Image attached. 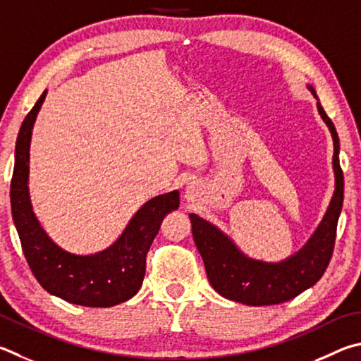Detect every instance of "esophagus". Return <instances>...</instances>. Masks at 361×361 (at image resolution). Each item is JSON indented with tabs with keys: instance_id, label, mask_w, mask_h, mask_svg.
Returning <instances> with one entry per match:
<instances>
[{
	"instance_id": "1",
	"label": "esophagus",
	"mask_w": 361,
	"mask_h": 361,
	"mask_svg": "<svg viewBox=\"0 0 361 361\" xmlns=\"http://www.w3.org/2000/svg\"><path fill=\"white\" fill-rule=\"evenodd\" d=\"M192 191V189H191V186H189V189H188V192H191Z\"/></svg>"
}]
</instances>
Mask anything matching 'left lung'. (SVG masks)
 <instances>
[{"mask_svg": "<svg viewBox=\"0 0 361 361\" xmlns=\"http://www.w3.org/2000/svg\"><path fill=\"white\" fill-rule=\"evenodd\" d=\"M310 90L316 96L314 88L310 87ZM317 109L333 135L336 191L322 224L300 252L281 264L251 260L214 226L200 219L197 214H189L192 222V237L205 264L209 284L224 298L247 306L284 303L316 284L330 264L336 241L339 213L343 208L344 175L339 166V139L335 124L325 114L320 102H317Z\"/></svg>", "mask_w": 361, "mask_h": 361, "instance_id": "left-lung-1", "label": "left lung"}]
</instances>
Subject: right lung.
I'll use <instances>...</instances> for the list:
<instances>
[{
  "mask_svg": "<svg viewBox=\"0 0 361 361\" xmlns=\"http://www.w3.org/2000/svg\"><path fill=\"white\" fill-rule=\"evenodd\" d=\"M45 94L47 90L22 123L11 180L12 218L25 259L37 283L49 293L80 306H115L139 292L145 276L148 249L164 216L178 208L180 194L173 191L148 200L129 221L121 237L99 254L74 255L58 247L35 218L26 185L31 130Z\"/></svg>",
  "mask_w": 361,
  "mask_h": 361,
  "instance_id": "right-lung-1",
  "label": "right lung"
}]
</instances>
